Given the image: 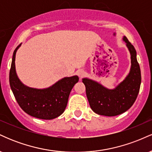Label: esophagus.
I'll return each instance as SVG.
<instances>
[{"mask_svg": "<svg viewBox=\"0 0 152 152\" xmlns=\"http://www.w3.org/2000/svg\"><path fill=\"white\" fill-rule=\"evenodd\" d=\"M76 74H77V75L78 76H79V77H82V76L84 75V71L82 70V69H80V70L77 71Z\"/></svg>", "mask_w": 152, "mask_h": 152, "instance_id": "esophagus-1", "label": "esophagus"}]
</instances>
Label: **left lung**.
Returning <instances> with one entry per match:
<instances>
[{"instance_id": "left-lung-1", "label": "left lung", "mask_w": 152, "mask_h": 152, "mask_svg": "<svg viewBox=\"0 0 152 152\" xmlns=\"http://www.w3.org/2000/svg\"><path fill=\"white\" fill-rule=\"evenodd\" d=\"M124 41L126 43L132 59L130 73L124 81L114 90L107 89L87 78L82 81L86 86V96L91 108L95 113L103 116H117L126 111L135 102L140 89L142 76L137 51L126 36L124 37Z\"/></svg>"}]
</instances>
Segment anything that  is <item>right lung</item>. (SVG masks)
<instances>
[{
  "instance_id": "obj_1",
  "label": "right lung",
  "mask_w": 152,
  "mask_h": 152,
  "mask_svg": "<svg viewBox=\"0 0 152 152\" xmlns=\"http://www.w3.org/2000/svg\"><path fill=\"white\" fill-rule=\"evenodd\" d=\"M20 44L13 51L9 73L10 86L20 107L34 117L50 120L60 116L65 111L69 94L75 83L76 76L64 78L46 89H36L23 85L15 72V53Z\"/></svg>"
}]
</instances>
